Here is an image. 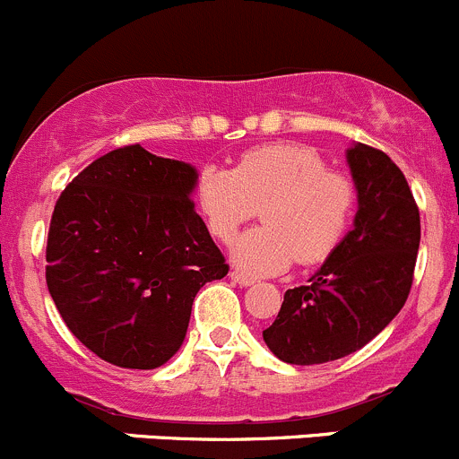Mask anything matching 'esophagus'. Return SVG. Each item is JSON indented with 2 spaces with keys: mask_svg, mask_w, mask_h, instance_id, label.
Masks as SVG:
<instances>
[{
  "mask_svg": "<svg viewBox=\"0 0 459 459\" xmlns=\"http://www.w3.org/2000/svg\"><path fill=\"white\" fill-rule=\"evenodd\" d=\"M230 280L238 281L239 286H251V284H255V277L247 275V273L238 271V268H233V271H230Z\"/></svg>",
  "mask_w": 459,
  "mask_h": 459,
  "instance_id": "esophagus-1",
  "label": "esophagus"
}]
</instances>
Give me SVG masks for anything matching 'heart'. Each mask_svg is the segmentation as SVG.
Masks as SVG:
<instances>
[{
	"mask_svg": "<svg viewBox=\"0 0 459 459\" xmlns=\"http://www.w3.org/2000/svg\"><path fill=\"white\" fill-rule=\"evenodd\" d=\"M197 202L220 242H230L262 208V226L235 242L233 257L251 273H280L295 259L316 266L337 251L358 212L359 191L313 148L266 143L244 152L233 170L204 166Z\"/></svg>",
	"mask_w": 459,
	"mask_h": 459,
	"instance_id": "heart-1",
	"label": "heart"
}]
</instances>
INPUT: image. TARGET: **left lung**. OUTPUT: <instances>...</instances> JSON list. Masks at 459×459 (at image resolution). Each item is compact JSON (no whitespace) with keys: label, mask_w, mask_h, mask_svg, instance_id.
Returning a JSON list of instances; mask_svg holds the SVG:
<instances>
[{"label":"left lung","mask_w":459,"mask_h":459,"mask_svg":"<svg viewBox=\"0 0 459 459\" xmlns=\"http://www.w3.org/2000/svg\"><path fill=\"white\" fill-rule=\"evenodd\" d=\"M359 191L355 229L308 284L286 290L264 342L281 362L311 367L355 353L400 313L413 284L420 208L404 173L379 148L349 151Z\"/></svg>","instance_id":"1"}]
</instances>
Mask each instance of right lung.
Returning a JSON list of instances; mask_svg holds the SVG:
<instances>
[{
  "label": "right lung",
  "mask_w": 459,
  "mask_h": 459,
  "mask_svg": "<svg viewBox=\"0 0 459 459\" xmlns=\"http://www.w3.org/2000/svg\"><path fill=\"white\" fill-rule=\"evenodd\" d=\"M195 179L193 166L131 143L97 157L55 204L46 284L68 331L104 362H169L197 290L229 273L191 200Z\"/></svg>",
  "instance_id": "add662e5"
}]
</instances>
